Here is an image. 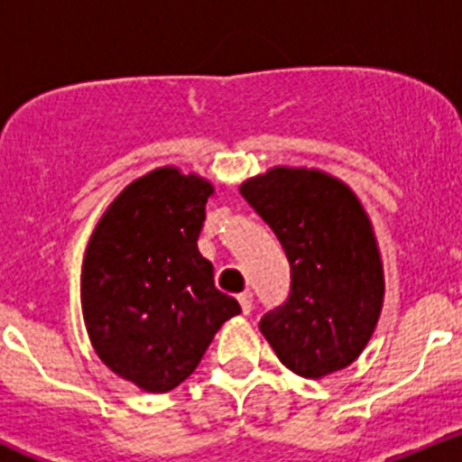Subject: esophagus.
<instances>
[{"instance_id":"1","label":"esophagus","mask_w":462,"mask_h":462,"mask_svg":"<svg viewBox=\"0 0 462 462\" xmlns=\"http://www.w3.org/2000/svg\"><path fill=\"white\" fill-rule=\"evenodd\" d=\"M238 303H240V308H243L245 314H250L252 312V291L238 293Z\"/></svg>"}]
</instances>
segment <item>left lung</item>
<instances>
[{
	"label": "left lung",
	"instance_id": "left-lung-1",
	"mask_svg": "<svg viewBox=\"0 0 462 462\" xmlns=\"http://www.w3.org/2000/svg\"><path fill=\"white\" fill-rule=\"evenodd\" d=\"M240 194L273 228L291 268L287 300L259 328L277 358L308 379L356 361L377 326L383 273L373 226L345 182L277 166Z\"/></svg>",
	"mask_w": 462,
	"mask_h": 462
}]
</instances>
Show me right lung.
I'll return each instance as SVG.
<instances>
[{"label": "right lung", "mask_w": 462, "mask_h": 462, "mask_svg": "<svg viewBox=\"0 0 462 462\" xmlns=\"http://www.w3.org/2000/svg\"><path fill=\"white\" fill-rule=\"evenodd\" d=\"M210 194V182L178 169L143 175L110 203L85 252L80 303L94 352L148 393L185 382L240 312L196 247Z\"/></svg>", "instance_id": "add662e5"}]
</instances>
